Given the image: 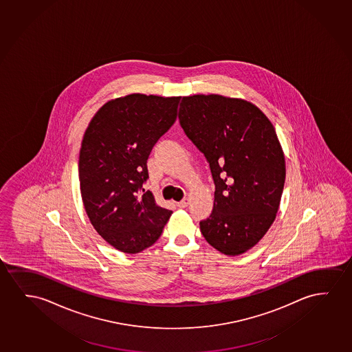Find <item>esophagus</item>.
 <instances>
[{
    "mask_svg": "<svg viewBox=\"0 0 352 352\" xmlns=\"http://www.w3.org/2000/svg\"><path fill=\"white\" fill-rule=\"evenodd\" d=\"M189 200L188 199L186 198L184 199V200H181L179 203H177V206H179V208H187L188 206Z\"/></svg>",
    "mask_w": 352,
    "mask_h": 352,
    "instance_id": "obj_1",
    "label": "esophagus"
}]
</instances>
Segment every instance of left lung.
<instances>
[{
    "instance_id": "8db88e82",
    "label": "left lung",
    "mask_w": 352,
    "mask_h": 352,
    "mask_svg": "<svg viewBox=\"0 0 352 352\" xmlns=\"http://www.w3.org/2000/svg\"><path fill=\"white\" fill-rule=\"evenodd\" d=\"M179 118L216 186L201 234L223 254H243L267 234L281 201L286 163L275 128L252 102L218 94L184 96Z\"/></svg>"
}]
</instances>
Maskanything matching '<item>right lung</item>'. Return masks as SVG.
Segmentation results:
<instances>
[{
    "label": "right lung",
    "instance_id": "1",
    "mask_svg": "<svg viewBox=\"0 0 352 352\" xmlns=\"http://www.w3.org/2000/svg\"><path fill=\"white\" fill-rule=\"evenodd\" d=\"M179 102V96L144 94L109 100L83 135L78 173L85 212L120 252L134 254L152 246L173 213L158 206L142 184L148 179L149 153L175 123Z\"/></svg>",
    "mask_w": 352,
    "mask_h": 352
}]
</instances>
